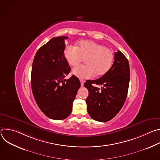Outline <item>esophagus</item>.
<instances>
[{"mask_svg":"<svg viewBox=\"0 0 160 160\" xmlns=\"http://www.w3.org/2000/svg\"><path fill=\"white\" fill-rule=\"evenodd\" d=\"M80 83H81V86H83V83H84V80H82V79H80Z\"/></svg>","mask_w":160,"mask_h":160,"instance_id":"34e87169","label":"esophagus"}]
</instances>
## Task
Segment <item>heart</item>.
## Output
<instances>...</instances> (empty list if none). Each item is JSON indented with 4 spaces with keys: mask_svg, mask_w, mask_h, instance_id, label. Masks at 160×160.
Returning <instances> with one entry per match:
<instances>
[{
    "mask_svg": "<svg viewBox=\"0 0 160 160\" xmlns=\"http://www.w3.org/2000/svg\"><path fill=\"white\" fill-rule=\"evenodd\" d=\"M64 56L70 66H77L84 59L86 64L75 68L72 73L82 79L90 78L95 74L105 75L111 68L113 52L104 45L88 40L80 42L76 47L68 45L64 51Z\"/></svg>",
    "mask_w": 160,
    "mask_h": 160,
    "instance_id": "heart-1",
    "label": "heart"
}]
</instances>
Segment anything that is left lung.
<instances>
[{"instance_id": "8db88e82", "label": "left lung", "mask_w": 160, "mask_h": 160, "mask_svg": "<svg viewBox=\"0 0 160 160\" xmlns=\"http://www.w3.org/2000/svg\"><path fill=\"white\" fill-rule=\"evenodd\" d=\"M130 82L128 59L120 51L115 52V61L109 70L100 78L84 83L88 90L86 99L88 115L93 120L108 122L120 111L126 100ZM92 84L102 86L101 89Z\"/></svg>"}]
</instances>
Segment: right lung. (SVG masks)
Masks as SVG:
<instances>
[{"mask_svg": "<svg viewBox=\"0 0 160 160\" xmlns=\"http://www.w3.org/2000/svg\"><path fill=\"white\" fill-rule=\"evenodd\" d=\"M67 38L64 36L52 38L43 45L37 51L32 68L35 100L45 115L55 120L69 117L80 87V80L75 75L64 79L71 70L64 56Z\"/></svg>", "mask_w": 160, "mask_h": 160, "instance_id": "obj_1", "label": "right lung"}]
</instances>
